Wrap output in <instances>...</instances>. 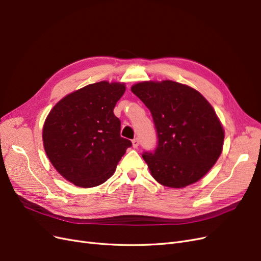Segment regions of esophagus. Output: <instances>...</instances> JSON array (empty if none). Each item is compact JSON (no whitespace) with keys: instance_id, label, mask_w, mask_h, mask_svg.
Masks as SVG:
<instances>
[{"instance_id":"esophagus-1","label":"esophagus","mask_w":261,"mask_h":261,"mask_svg":"<svg viewBox=\"0 0 261 261\" xmlns=\"http://www.w3.org/2000/svg\"><path fill=\"white\" fill-rule=\"evenodd\" d=\"M132 142H133V147L136 149V148H138V145H139V139L138 138H134L133 140H132Z\"/></svg>"}]
</instances>
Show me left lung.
I'll return each mask as SVG.
<instances>
[{
	"instance_id": "1",
	"label": "left lung",
	"mask_w": 261,
	"mask_h": 261,
	"mask_svg": "<svg viewBox=\"0 0 261 261\" xmlns=\"http://www.w3.org/2000/svg\"><path fill=\"white\" fill-rule=\"evenodd\" d=\"M132 92L150 110L158 136L142 158L153 178L181 189L200 180L220 158L224 129L212 106L199 92L170 80L144 81Z\"/></svg>"
}]
</instances>
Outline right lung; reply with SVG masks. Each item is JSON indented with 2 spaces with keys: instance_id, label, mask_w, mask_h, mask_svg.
I'll list each match as a JSON object with an SVG mask.
<instances>
[{
  "instance_id": "right-lung-1",
  "label": "right lung",
  "mask_w": 261,
  "mask_h": 261,
  "mask_svg": "<svg viewBox=\"0 0 261 261\" xmlns=\"http://www.w3.org/2000/svg\"><path fill=\"white\" fill-rule=\"evenodd\" d=\"M124 83L100 81L70 93L49 112L43 128L48 159L58 172L80 187H94L113 174L132 147L120 136L113 109Z\"/></svg>"
}]
</instances>
